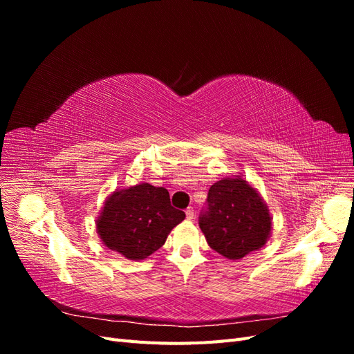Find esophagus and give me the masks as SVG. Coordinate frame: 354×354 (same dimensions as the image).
<instances>
[{
    "label": "esophagus",
    "mask_w": 354,
    "mask_h": 354,
    "mask_svg": "<svg viewBox=\"0 0 354 354\" xmlns=\"http://www.w3.org/2000/svg\"><path fill=\"white\" fill-rule=\"evenodd\" d=\"M186 216H187V220H194V217H195V212H194V208H192V207H189V208L186 209Z\"/></svg>",
    "instance_id": "esophagus-1"
}]
</instances>
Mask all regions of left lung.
<instances>
[{
    "label": "left lung",
    "mask_w": 354,
    "mask_h": 354,
    "mask_svg": "<svg viewBox=\"0 0 354 354\" xmlns=\"http://www.w3.org/2000/svg\"><path fill=\"white\" fill-rule=\"evenodd\" d=\"M199 227L214 251L241 260L270 239L273 218L260 192L242 176H234L209 187L208 211Z\"/></svg>",
    "instance_id": "left-lung-1"
}]
</instances>
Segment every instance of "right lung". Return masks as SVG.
Listing matches in <instances>:
<instances>
[{"instance_id": "obj_1", "label": "right lung", "mask_w": 354, "mask_h": 354, "mask_svg": "<svg viewBox=\"0 0 354 354\" xmlns=\"http://www.w3.org/2000/svg\"><path fill=\"white\" fill-rule=\"evenodd\" d=\"M185 217L183 211L171 207L167 189L138 183L115 189L106 198L95 230L106 248L140 261L158 251Z\"/></svg>"}]
</instances>
